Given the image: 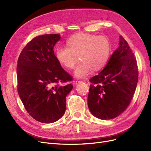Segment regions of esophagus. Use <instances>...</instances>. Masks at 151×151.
Masks as SVG:
<instances>
[{
    "label": "esophagus",
    "mask_w": 151,
    "mask_h": 151,
    "mask_svg": "<svg viewBox=\"0 0 151 151\" xmlns=\"http://www.w3.org/2000/svg\"><path fill=\"white\" fill-rule=\"evenodd\" d=\"M83 83V81H76V82H75V84H76V85H77V84H81V83Z\"/></svg>",
    "instance_id": "obj_1"
}]
</instances>
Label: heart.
<instances>
[{
  "label": "heart",
  "instance_id": "b5f03b06",
  "mask_svg": "<svg viewBox=\"0 0 151 151\" xmlns=\"http://www.w3.org/2000/svg\"><path fill=\"white\" fill-rule=\"evenodd\" d=\"M67 47L58 46L55 54L58 62L67 68L74 67L78 59L81 61L74 71L77 78H84L92 71L101 69L108 62L111 45L104 36L81 34L70 38Z\"/></svg>",
  "mask_w": 151,
  "mask_h": 151
}]
</instances>
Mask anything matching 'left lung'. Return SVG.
Segmentation results:
<instances>
[{"label":"left lung","mask_w":151,"mask_h":151,"mask_svg":"<svg viewBox=\"0 0 151 151\" xmlns=\"http://www.w3.org/2000/svg\"><path fill=\"white\" fill-rule=\"evenodd\" d=\"M137 61L129 44L122 36L119 47L106 65L89 81L88 108L101 120L119 116L129 106L138 82Z\"/></svg>","instance_id":"1"}]
</instances>
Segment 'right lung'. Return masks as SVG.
Returning <instances> with one entry per match:
<instances>
[{"label":"right lung","mask_w":151,"mask_h":151,"mask_svg":"<svg viewBox=\"0 0 151 151\" xmlns=\"http://www.w3.org/2000/svg\"><path fill=\"white\" fill-rule=\"evenodd\" d=\"M60 38L58 34L36 36L18 58V94L27 112L42 123H53L62 117L66 96L73 88L70 84H59L72 80L54 54V46Z\"/></svg>","instance_id":"right-lung-1"}]
</instances>
